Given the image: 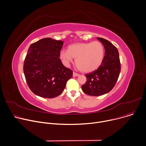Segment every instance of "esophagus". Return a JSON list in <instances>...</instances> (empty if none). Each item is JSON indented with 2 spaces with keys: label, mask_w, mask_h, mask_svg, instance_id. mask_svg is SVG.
I'll use <instances>...</instances> for the list:
<instances>
[{
  "label": "esophagus",
  "mask_w": 146,
  "mask_h": 146,
  "mask_svg": "<svg viewBox=\"0 0 146 146\" xmlns=\"http://www.w3.org/2000/svg\"><path fill=\"white\" fill-rule=\"evenodd\" d=\"M80 75H79V74H78V73H76V72H73V76H79Z\"/></svg>",
  "instance_id": "obj_1"
}]
</instances>
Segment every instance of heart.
Returning a JSON list of instances; mask_svg holds the SVG:
<instances>
[{
    "mask_svg": "<svg viewBox=\"0 0 146 146\" xmlns=\"http://www.w3.org/2000/svg\"><path fill=\"white\" fill-rule=\"evenodd\" d=\"M105 54L104 45L100 41L80 42L71 44L67 50L61 51L60 58L64 63L68 65L73 58L78 69L84 72H90L96 70L103 61Z\"/></svg>",
    "mask_w": 146,
    "mask_h": 146,
    "instance_id": "1",
    "label": "heart"
}]
</instances>
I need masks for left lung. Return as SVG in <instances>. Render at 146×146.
I'll use <instances>...</instances> for the list:
<instances>
[{"mask_svg": "<svg viewBox=\"0 0 146 146\" xmlns=\"http://www.w3.org/2000/svg\"><path fill=\"white\" fill-rule=\"evenodd\" d=\"M97 39L105 48L103 61L97 70L85 74L87 81L81 86L84 93L92 96H102L110 92L115 86L121 71L117 48L104 38Z\"/></svg>", "mask_w": 146, "mask_h": 146, "instance_id": "obj_1", "label": "left lung"}]
</instances>
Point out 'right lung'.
<instances>
[{"mask_svg": "<svg viewBox=\"0 0 146 146\" xmlns=\"http://www.w3.org/2000/svg\"><path fill=\"white\" fill-rule=\"evenodd\" d=\"M64 42L50 38L42 39L29 46L23 64L29 88L36 96L51 98L61 94L73 75L59 58Z\"/></svg>", "mask_w": 146, "mask_h": 146, "instance_id": "right-lung-1", "label": "right lung"}]
</instances>
